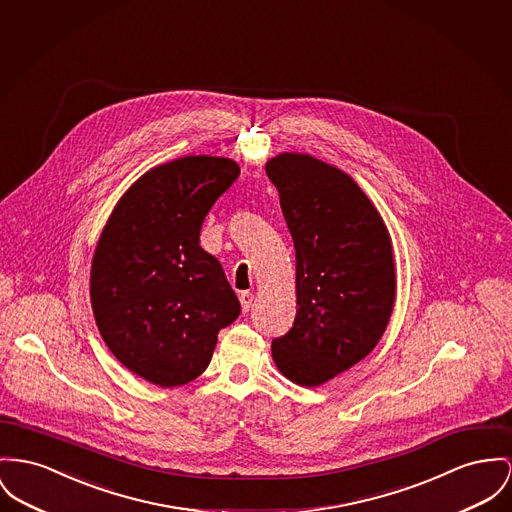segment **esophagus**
<instances>
[{
  "instance_id": "34e87169",
  "label": "esophagus",
  "mask_w": 512,
  "mask_h": 512,
  "mask_svg": "<svg viewBox=\"0 0 512 512\" xmlns=\"http://www.w3.org/2000/svg\"><path fill=\"white\" fill-rule=\"evenodd\" d=\"M239 299L242 312H248L250 307H252V299H254V295H252V293H248V291H242L239 295Z\"/></svg>"
}]
</instances>
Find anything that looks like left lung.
Wrapping results in <instances>:
<instances>
[{
	"label": "left lung",
	"instance_id": "obj_1",
	"mask_svg": "<svg viewBox=\"0 0 512 512\" xmlns=\"http://www.w3.org/2000/svg\"><path fill=\"white\" fill-rule=\"evenodd\" d=\"M266 174L297 262V316L273 340V363L314 388L365 359L386 332L396 303L392 237L371 198L338 167L283 151Z\"/></svg>",
	"mask_w": 512,
	"mask_h": 512
}]
</instances>
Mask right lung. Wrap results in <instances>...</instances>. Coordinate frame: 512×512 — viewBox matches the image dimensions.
I'll return each instance as SVG.
<instances>
[{
	"instance_id": "obj_1",
	"label": "right lung",
	"mask_w": 512,
	"mask_h": 512,
	"mask_svg": "<svg viewBox=\"0 0 512 512\" xmlns=\"http://www.w3.org/2000/svg\"><path fill=\"white\" fill-rule=\"evenodd\" d=\"M237 161L186 155L143 172L114 205L91 262V307L112 355L174 388L211 361L240 303L200 246L207 211L239 178Z\"/></svg>"
}]
</instances>
